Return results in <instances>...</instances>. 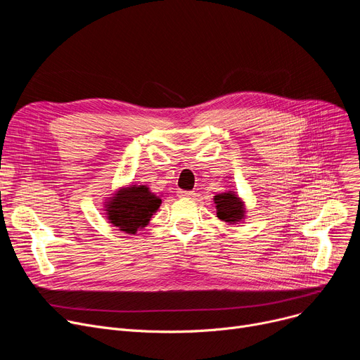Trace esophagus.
Returning a JSON list of instances; mask_svg holds the SVG:
<instances>
[{
  "label": "esophagus",
  "instance_id": "1",
  "mask_svg": "<svg viewBox=\"0 0 360 360\" xmlns=\"http://www.w3.org/2000/svg\"><path fill=\"white\" fill-rule=\"evenodd\" d=\"M179 197H186V198H195L197 193L195 191H179Z\"/></svg>",
  "mask_w": 360,
  "mask_h": 360
}]
</instances>
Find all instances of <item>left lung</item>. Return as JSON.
<instances>
[{"label":"left lung","instance_id":"8db88e82","mask_svg":"<svg viewBox=\"0 0 360 360\" xmlns=\"http://www.w3.org/2000/svg\"><path fill=\"white\" fill-rule=\"evenodd\" d=\"M217 217L229 224H236L247 217L245 201L235 191H224L214 195Z\"/></svg>","mask_w":360,"mask_h":360}]
</instances>
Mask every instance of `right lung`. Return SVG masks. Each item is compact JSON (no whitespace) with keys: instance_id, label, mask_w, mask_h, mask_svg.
Returning <instances> with one entry per match:
<instances>
[{"instance_id":"right-lung-1","label":"right lung","mask_w":360,"mask_h":360,"mask_svg":"<svg viewBox=\"0 0 360 360\" xmlns=\"http://www.w3.org/2000/svg\"><path fill=\"white\" fill-rule=\"evenodd\" d=\"M160 204V197L151 193L147 185H125L103 201V212L108 221L118 231L136 235L148 224Z\"/></svg>"}]
</instances>
